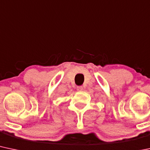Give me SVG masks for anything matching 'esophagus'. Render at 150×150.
I'll return each mask as SVG.
<instances>
[{
    "mask_svg": "<svg viewBox=\"0 0 150 150\" xmlns=\"http://www.w3.org/2000/svg\"><path fill=\"white\" fill-rule=\"evenodd\" d=\"M83 90V86L77 87V90H78V91H82Z\"/></svg>",
    "mask_w": 150,
    "mask_h": 150,
    "instance_id": "34e87169",
    "label": "esophagus"
}]
</instances>
